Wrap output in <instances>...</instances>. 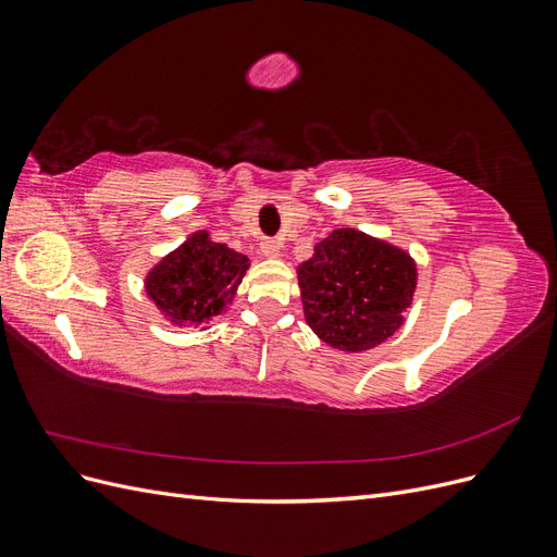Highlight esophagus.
<instances>
[{
    "instance_id": "34e87169",
    "label": "esophagus",
    "mask_w": 557,
    "mask_h": 557,
    "mask_svg": "<svg viewBox=\"0 0 557 557\" xmlns=\"http://www.w3.org/2000/svg\"><path fill=\"white\" fill-rule=\"evenodd\" d=\"M281 248H283L281 239H269L267 237V239L260 242V250H262V256H267V258H278Z\"/></svg>"
}]
</instances>
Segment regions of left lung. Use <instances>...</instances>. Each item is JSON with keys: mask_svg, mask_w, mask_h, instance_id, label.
I'll list each match as a JSON object with an SVG mask.
<instances>
[{"mask_svg": "<svg viewBox=\"0 0 557 557\" xmlns=\"http://www.w3.org/2000/svg\"><path fill=\"white\" fill-rule=\"evenodd\" d=\"M297 274L307 323L344 350L374 348L393 336L416 288L407 252L350 227L320 242Z\"/></svg>", "mask_w": 557, "mask_h": 557, "instance_id": "left-lung-1", "label": "left lung"}]
</instances>
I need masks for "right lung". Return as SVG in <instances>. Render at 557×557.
Here are the masks:
<instances>
[{
    "instance_id": "1",
    "label": "right lung",
    "mask_w": 557,
    "mask_h": 557,
    "mask_svg": "<svg viewBox=\"0 0 557 557\" xmlns=\"http://www.w3.org/2000/svg\"><path fill=\"white\" fill-rule=\"evenodd\" d=\"M246 269V256L197 232L148 274L146 293L178 325L205 323L227 309Z\"/></svg>"
}]
</instances>
